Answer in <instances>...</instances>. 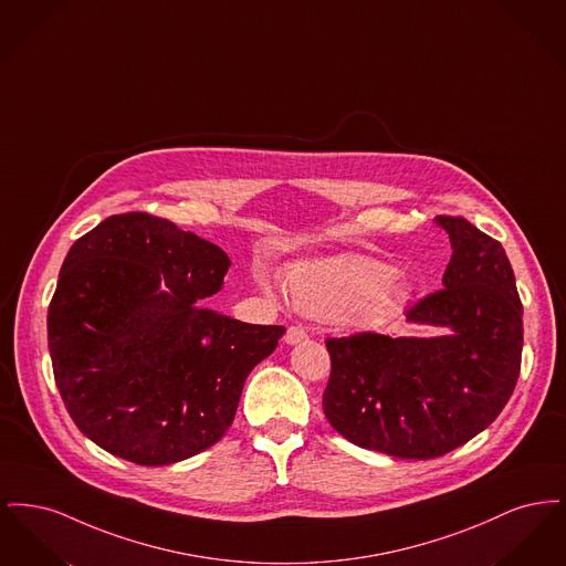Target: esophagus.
Returning a JSON list of instances; mask_svg holds the SVG:
<instances>
[{
  "instance_id": "34e87169",
  "label": "esophagus",
  "mask_w": 566,
  "mask_h": 566,
  "mask_svg": "<svg viewBox=\"0 0 566 566\" xmlns=\"http://www.w3.org/2000/svg\"><path fill=\"white\" fill-rule=\"evenodd\" d=\"M307 339V333H305V328H301V326H291L289 331H286V335H284V342L289 344V346H295V344H301V342H305Z\"/></svg>"
}]
</instances>
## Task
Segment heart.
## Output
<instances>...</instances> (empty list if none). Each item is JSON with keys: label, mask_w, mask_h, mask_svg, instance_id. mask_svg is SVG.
Returning <instances> with one entry per match:
<instances>
[{"label": "heart", "mask_w": 566, "mask_h": 566, "mask_svg": "<svg viewBox=\"0 0 566 566\" xmlns=\"http://www.w3.org/2000/svg\"><path fill=\"white\" fill-rule=\"evenodd\" d=\"M261 286L284 295L270 271L259 273ZM289 291L296 307L314 318H328L354 331H377L395 321L409 298V286L390 265L369 256H337L295 265Z\"/></svg>", "instance_id": "obj_1"}]
</instances>
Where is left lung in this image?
Masks as SVG:
<instances>
[{
  "label": "left lung",
  "mask_w": 566,
  "mask_h": 566,
  "mask_svg": "<svg viewBox=\"0 0 566 566\" xmlns=\"http://www.w3.org/2000/svg\"><path fill=\"white\" fill-rule=\"evenodd\" d=\"M452 243L443 291L405 312L432 337L326 339L323 407L350 443L388 457H443L510 401L522 358V303L503 245L460 216H437Z\"/></svg>",
  "instance_id": "obj_1"
}]
</instances>
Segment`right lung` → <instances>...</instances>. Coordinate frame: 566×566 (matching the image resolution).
I'll use <instances>...</instances> for the list:
<instances>
[{"instance_id": "obj_1", "label": "right lung", "mask_w": 566, "mask_h": 566, "mask_svg": "<svg viewBox=\"0 0 566 566\" xmlns=\"http://www.w3.org/2000/svg\"><path fill=\"white\" fill-rule=\"evenodd\" d=\"M222 248L157 216H109L70 248L49 307L54 381L93 443L144 467L195 457L231 427L284 326L224 316Z\"/></svg>"}]
</instances>
